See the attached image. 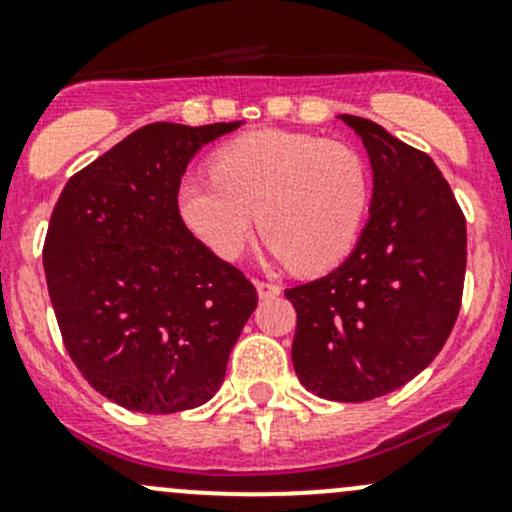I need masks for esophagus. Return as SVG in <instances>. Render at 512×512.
<instances>
[{"label":"esophagus","mask_w":512,"mask_h":512,"mask_svg":"<svg viewBox=\"0 0 512 512\" xmlns=\"http://www.w3.org/2000/svg\"><path fill=\"white\" fill-rule=\"evenodd\" d=\"M255 287H257V294H260L262 299L277 297V294L282 292L280 285H275V282H267V280H255Z\"/></svg>","instance_id":"1"}]
</instances>
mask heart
<instances>
[{"label": "heart", "mask_w": 512, "mask_h": 512, "mask_svg": "<svg viewBox=\"0 0 512 512\" xmlns=\"http://www.w3.org/2000/svg\"><path fill=\"white\" fill-rule=\"evenodd\" d=\"M210 168L180 185V215L223 260L245 252L257 223L270 255L302 272L339 265L359 242L371 183L349 143L255 131L220 148Z\"/></svg>", "instance_id": "heart-1"}]
</instances>
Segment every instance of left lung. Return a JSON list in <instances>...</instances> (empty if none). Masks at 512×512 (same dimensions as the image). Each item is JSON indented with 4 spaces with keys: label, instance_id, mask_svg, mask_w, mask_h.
Wrapping results in <instances>:
<instances>
[{
    "label": "left lung",
    "instance_id": "1",
    "mask_svg": "<svg viewBox=\"0 0 512 512\" xmlns=\"http://www.w3.org/2000/svg\"><path fill=\"white\" fill-rule=\"evenodd\" d=\"M374 170L371 215L329 275L285 289L292 364L307 391L369 401L399 389L446 344L466 282V215L431 156L379 123L342 116Z\"/></svg>",
    "mask_w": 512,
    "mask_h": 512
}]
</instances>
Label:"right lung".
Listing matches in <instances>:
<instances>
[{"mask_svg": "<svg viewBox=\"0 0 512 512\" xmlns=\"http://www.w3.org/2000/svg\"><path fill=\"white\" fill-rule=\"evenodd\" d=\"M240 121L148 123L61 190L44 272L76 369L113 404L175 414L215 396L257 289L180 218L190 158Z\"/></svg>", "mask_w": 512, "mask_h": 512, "instance_id": "right-lung-1", "label": "right lung"}]
</instances>
